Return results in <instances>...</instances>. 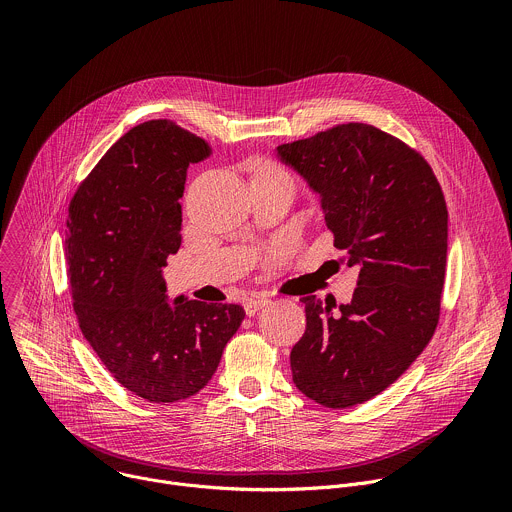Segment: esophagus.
Masks as SVG:
<instances>
[{
  "label": "esophagus",
  "instance_id": "1",
  "mask_svg": "<svg viewBox=\"0 0 512 512\" xmlns=\"http://www.w3.org/2000/svg\"><path fill=\"white\" fill-rule=\"evenodd\" d=\"M269 300L267 298H251L245 302V314L247 316H255L263 306H267Z\"/></svg>",
  "mask_w": 512,
  "mask_h": 512
}]
</instances>
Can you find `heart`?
Listing matches in <instances>:
<instances>
[{
  "label": "heart",
  "instance_id": "1",
  "mask_svg": "<svg viewBox=\"0 0 512 512\" xmlns=\"http://www.w3.org/2000/svg\"><path fill=\"white\" fill-rule=\"evenodd\" d=\"M259 172H263V174H275V176H287V178H289V174H287L283 168L275 166V164H263Z\"/></svg>",
  "mask_w": 512,
  "mask_h": 512
}]
</instances>
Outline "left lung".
Wrapping results in <instances>:
<instances>
[{"label":"left lung","mask_w":512,"mask_h":512,"mask_svg":"<svg viewBox=\"0 0 512 512\" xmlns=\"http://www.w3.org/2000/svg\"><path fill=\"white\" fill-rule=\"evenodd\" d=\"M281 160L322 196V229L358 267L350 304L306 296V332L291 348L296 387L348 409L391 387L429 344L442 312L448 206L427 160L367 123H338L283 143Z\"/></svg>","instance_id":"left-lung-1"}]
</instances>
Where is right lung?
<instances>
[{"label": "right lung", "instance_id": "add662e5", "mask_svg": "<svg viewBox=\"0 0 512 512\" xmlns=\"http://www.w3.org/2000/svg\"><path fill=\"white\" fill-rule=\"evenodd\" d=\"M212 145L170 119L129 129L72 194L64 259L72 310L113 379L150 403L196 395L239 330V304L166 300L190 164Z\"/></svg>", "mask_w": 512, "mask_h": 512}]
</instances>
